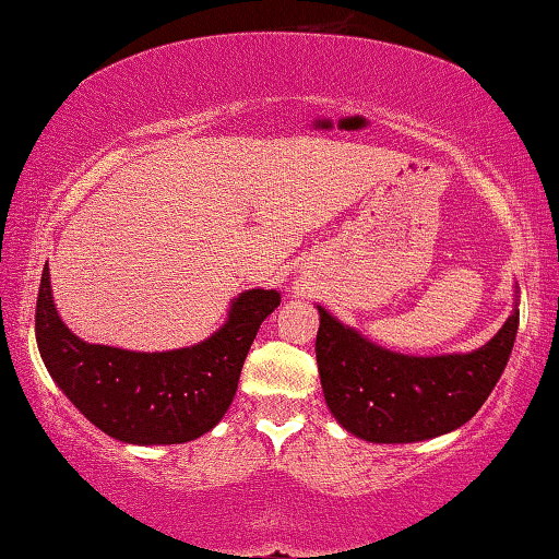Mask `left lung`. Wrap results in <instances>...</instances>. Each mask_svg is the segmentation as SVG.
Masks as SVG:
<instances>
[{
	"label": "left lung",
	"instance_id": "left-lung-1",
	"mask_svg": "<svg viewBox=\"0 0 559 559\" xmlns=\"http://www.w3.org/2000/svg\"><path fill=\"white\" fill-rule=\"evenodd\" d=\"M318 372L340 427L372 443L441 437L476 414L513 353L520 310L484 347L466 355L414 357L370 343L318 306Z\"/></svg>",
	"mask_w": 559,
	"mask_h": 559
}]
</instances>
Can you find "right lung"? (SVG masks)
<instances>
[{"mask_svg":"<svg viewBox=\"0 0 559 559\" xmlns=\"http://www.w3.org/2000/svg\"><path fill=\"white\" fill-rule=\"evenodd\" d=\"M278 306V290H243L231 300L226 323L200 345L132 353L73 335L53 306L44 266L36 345L59 390L103 433L138 447L185 443L222 421L253 337Z\"/></svg>","mask_w":559,"mask_h":559,"instance_id":"1","label":"right lung"}]
</instances>
